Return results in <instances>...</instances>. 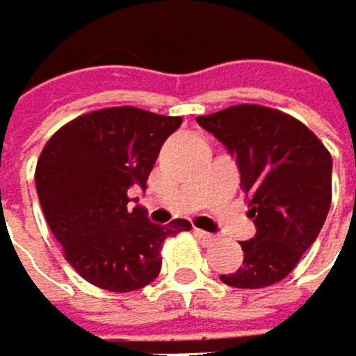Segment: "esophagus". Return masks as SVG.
<instances>
[{"label":"esophagus","instance_id":"34e87169","mask_svg":"<svg viewBox=\"0 0 356 356\" xmlns=\"http://www.w3.org/2000/svg\"><path fill=\"white\" fill-rule=\"evenodd\" d=\"M194 233H196V238H199L201 242H205V244H211L213 240H216V236H211V233L201 231V229H194Z\"/></svg>","mask_w":356,"mask_h":356}]
</instances>
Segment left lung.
I'll return each instance as SVG.
<instances>
[{"label": "left lung", "mask_w": 356, "mask_h": 356, "mask_svg": "<svg viewBox=\"0 0 356 356\" xmlns=\"http://www.w3.org/2000/svg\"><path fill=\"white\" fill-rule=\"evenodd\" d=\"M199 125L236 155L255 238L242 242L244 261L220 281L259 289L283 281L309 248L331 207V153L298 118L257 104H240Z\"/></svg>", "instance_id": "obj_1"}]
</instances>
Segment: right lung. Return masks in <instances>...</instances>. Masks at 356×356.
<instances>
[{"instance_id":"1","label":"right lung","mask_w":356,"mask_h":356,"mask_svg":"<svg viewBox=\"0 0 356 356\" xmlns=\"http://www.w3.org/2000/svg\"><path fill=\"white\" fill-rule=\"evenodd\" d=\"M179 125L181 116L120 106L81 114L47 140L34 172L38 201L81 279L120 294L145 287L160 275L164 242L192 229L181 218L153 225L129 205Z\"/></svg>"}]
</instances>
